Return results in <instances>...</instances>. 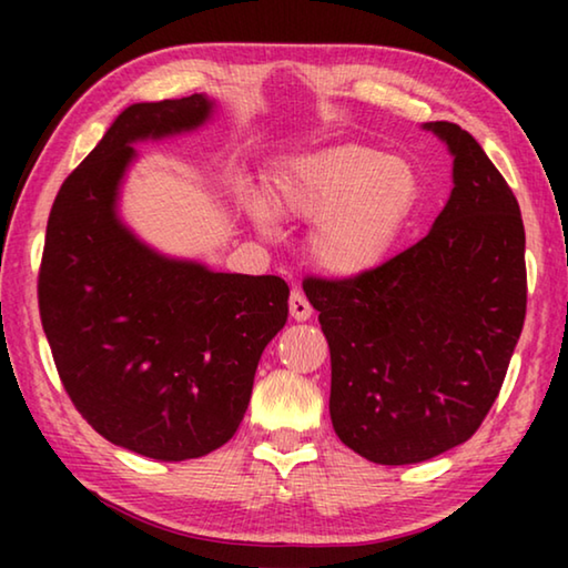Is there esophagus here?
I'll use <instances>...</instances> for the list:
<instances>
[{
    "mask_svg": "<svg viewBox=\"0 0 568 568\" xmlns=\"http://www.w3.org/2000/svg\"><path fill=\"white\" fill-rule=\"evenodd\" d=\"M291 315L295 321H305L307 315H311V307H307L305 297L301 291H297V287L291 293Z\"/></svg>",
    "mask_w": 568,
    "mask_h": 568,
    "instance_id": "obj_1",
    "label": "esophagus"
}]
</instances>
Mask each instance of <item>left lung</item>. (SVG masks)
<instances>
[{"mask_svg":"<svg viewBox=\"0 0 568 568\" xmlns=\"http://www.w3.org/2000/svg\"><path fill=\"white\" fill-rule=\"evenodd\" d=\"M210 112L205 94L124 110L57 192L37 277L74 408L114 446L155 460L207 456L235 436L261 353L287 321L281 277L172 261L118 217L134 142L190 132Z\"/></svg>","mask_w":568,"mask_h":568,"instance_id":"1","label":"left lung"}]
</instances>
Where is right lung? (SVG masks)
Here are the masks:
<instances>
[{"instance_id":"1","label":"right lung","mask_w":568,"mask_h":568,"mask_svg":"<svg viewBox=\"0 0 568 568\" xmlns=\"http://www.w3.org/2000/svg\"><path fill=\"white\" fill-rule=\"evenodd\" d=\"M416 245L351 277L303 281L331 348V420L355 454L420 464L476 434L526 318V235L474 140Z\"/></svg>"}]
</instances>
